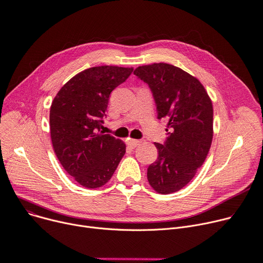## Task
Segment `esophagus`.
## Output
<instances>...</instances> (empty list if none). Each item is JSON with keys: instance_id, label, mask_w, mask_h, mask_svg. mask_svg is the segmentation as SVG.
Segmentation results:
<instances>
[{"instance_id": "1", "label": "esophagus", "mask_w": 263, "mask_h": 263, "mask_svg": "<svg viewBox=\"0 0 263 263\" xmlns=\"http://www.w3.org/2000/svg\"><path fill=\"white\" fill-rule=\"evenodd\" d=\"M141 143H142V142L138 141V139H129L127 145H128L130 148H135V147H137Z\"/></svg>"}]
</instances>
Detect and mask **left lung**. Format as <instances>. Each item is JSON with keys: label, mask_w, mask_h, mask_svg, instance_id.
I'll list each match as a JSON object with an SVG mask.
<instances>
[{"label": "left lung", "mask_w": 263, "mask_h": 263, "mask_svg": "<svg viewBox=\"0 0 263 263\" xmlns=\"http://www.w3.org/2000/svg\"><path fill=\"white\" fill-rule=\"evenodd\" d=\"M134 75L152 92L157 118L169 119L165 143H155L157 160L148 167L151 187L162 195L186 186L205 162L213 141V103L202 83L168 63L138 66Z\"/></svg>", "instance_id": "8db88e82"}]
</instances>
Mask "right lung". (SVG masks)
Here are the masks:
<instances>
[{"instance_id":"1","label":"right lung","mask_w":263,"mask_h":263,"mask_svg":"<svg viewBox=\"0 0 263 263\" xmlns=\"http://www.w3.org/2000/svg\"><path fill=\"white\" fill-rule=\"evenodd\" d=\"M133 72L130 67L95 66L69 79L51 102L52 147L64 170L85 188L112 178L126 145L102 128L111 92Z\"/></svg>"}]
</instances>
